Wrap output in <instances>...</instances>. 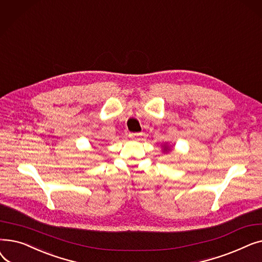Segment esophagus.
Wrapping results in <instances>:
<instances>
[{
    "mask_svg": "<svg viewBox=\"0 0 262 262\" xmlns=\"http://www.w3.org/2000/svg\"><path fill=\"white\" fill-rule=\"evenodd\" d=\"M141 136V133H129L130 138H137V137Z\"/></svg>",
    "mask_w": 262,
    "mask_h": 262,
    "instance_id": "1",
    "label": "esophagus"
}]
</instances>
